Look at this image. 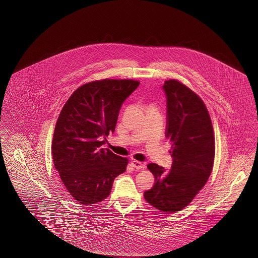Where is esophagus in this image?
<instances>
[{"mask_svg": "<svg viewBox=\"0 0 258 258\" xmlns=\"http://www.w3.org/2000/svg\"><path fill=\"white\" fill-rule=\"evenodd\" d=\"M132 165L133 167H135V169H142L144 167V164L141 161L138 160H132Z\"/></svg>", "mask_w": 258, "mask_h": 258, "instance_id": "esophagus-1", "label": "esophagus"}]
</instances>
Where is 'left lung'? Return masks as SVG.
Returning a JSON list of instances; mask_svg holds the SVG:
<instances>
[{
    "instance_id": "8db88e82",
    "label": "left lung",
    "mask_w": 258,
    "mask_h": 258,
    "mask_svg": "<svg viewBox=\"0 0 258 258\" xmlns=\"http://www.w3.org/2000/svg\"><path fill=\"white\" fill-rule=\"evenodd\" d=\"M162 90L173 161L169 171L148 164L156 182L144 197L155 208L175 213L187 206L206 184L213 169L215 139L208 110L197 94L174 79L165 81Z\"/></svg>"
}]
</instances>
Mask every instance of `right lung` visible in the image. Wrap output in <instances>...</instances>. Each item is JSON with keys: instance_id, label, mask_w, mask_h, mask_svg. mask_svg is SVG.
Segmentation results:
<instances>
[{"instance_id": "add662e5", "label": "right lung", "mask_w": 258, "mask_h": 258, "mask_svg": "<svg viewBox=\"0 0 258 258\" xmlns=\"http://www.w3.org/2000/svg\"><path fill=\"white\" fill-rule=\"evenodd\" d=\"M139 86L130 79H104L79 87L68 99L55 126L52 155L67 191L90 206L110 195L127 159L100 148L114 133L123 101Z\"/></svg>"}]
</instances>
